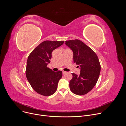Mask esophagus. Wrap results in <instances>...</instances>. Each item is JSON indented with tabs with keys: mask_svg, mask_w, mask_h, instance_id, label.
<instances>
[{
	"mask_svg": "<svg viewBox=\"0 0 126 126\" xmlns=\"http://www.w3.org/2000/svg\"><path fill=\"white\" fill-rule=\"evenodd\" d=\"M67 73V72H66V71H63V75L66 74Z\"/></svg>",
	"mask_w": 126,
	"mask_h": 126,
	"instance_id": "obj_1",
	"label": "esophagus"
}]
</instances>
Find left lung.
I'll return each mask as SVG.
<instances>
[{
  "instance_id": "8db88e82",
  "label": "left lung",
  "mask_w": 126,
  "mask_h": 126,
  "mask_svg": "<svg viewBox=\"0 0 126 126\" xmlns=\"http://www.w3.org/2000/svg\"><path fill=\"white\" fill-rule=\"evenodd\" d=\"M65 44L73 51L74 63L79 65L81 69L79 76L72 73L70 89L76 95H85L94 88L98 80L101 71L98 57L91 48L80 40L66 41Z\"/></svg>"
}]
</instances>
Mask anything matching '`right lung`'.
Returning a JSON list of instances; mask_svg holds the SVG:
<instances>
[{"mask_svg": "<svg viewBox=\"0 0 126 126\" xmlns=\"http://www.w3.org/2000/svg\"><path fill=\"white\" fill-rule=\"evenodd\" d=\"M64 43V41H44L36 47L28 57L26 78L34 90L41 95L49 96L57 90L62 72L53 71L47 66L50 62L52 51Z\"/></svg>", "mask_w": 126, "mask_h": 126, "instance_id": "add662e5", "label": "right lung"}]
</instances>
